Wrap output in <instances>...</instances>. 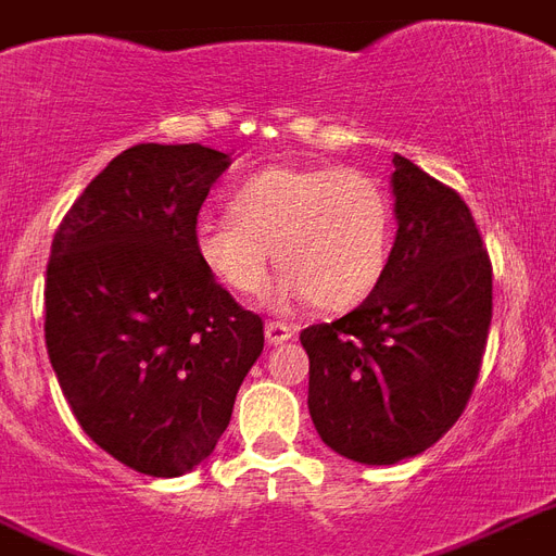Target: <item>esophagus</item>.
Wrapping results in <instances>:
<instances>
[{"label":"esophagus","instance_id":"34e87169","mask_svg":"<svg viewBox=\"0 0 556 556\" xmlns=\"http://www.w3.org/2000/svg\"><path fill=\"white\" fill-rule=\"evenodd\" d=\"M294 338V329L286 324H268L265 326V341H268L270 346L277 344H286V341H291Z\"/></svg>","mask_w":556,"mask_h":556}]
</instances>
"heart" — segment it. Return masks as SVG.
<instances>
[{"label": "heart", "mask_w": 556, "mask_h": 556, "mask_svg": "<svg viewBox=\"0 0 556 556\" xmlns=\"http://www.w3.org/2000/svg\"><path fill=\"white\" fill-rule=\"evenodd\" d=\"M230 215L194 222V256L224 291L250 296L274 250L282 274L265 303L277 312L308 300L326 312L358 306L391 262V194L358 168L270 165L236 186Z\"/></svg>", "instance_id": "1"}]
</instances>
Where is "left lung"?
Segmentation results:
<instances>
[{
    "mask_svg": "<svg viewBox=\"0 0 556 556\" xmlns=\"http://www.w3.org/2000/svg\"><path fill=\"white\" fill-rule=\"evenodd\" d=\"M396 239L362 306L308 326V414L326 446L391 466L434 446L472 396L493 317V268L460 194L393 154Z\"/></svg>",
    "mask_w": 556,
    "mask_h": 556,
    "instance_id": "8db88e82",
    "label": "left lung"
}]
</instances>
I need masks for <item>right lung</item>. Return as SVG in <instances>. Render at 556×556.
Listing matches in <instances>:
<instances>
[{
  "label": "right lung",
  "mask_w": 556,
  "mask_h": 556,
  "mask_svg": "<svg viewBox=\"0 0 556 556\" xmlns=\"http://www.w3.org/2000/svg\"><path fill=\"white\" fill-rule=\"evenodd\" d=\"M230 154L134 146L72 203L46 268V350L72 414L108 455L177 478L212 455L262 320L201 268L192 248Z\"/></svg>",
  "instance_id": "right-lung-1"
}]
</instances>
